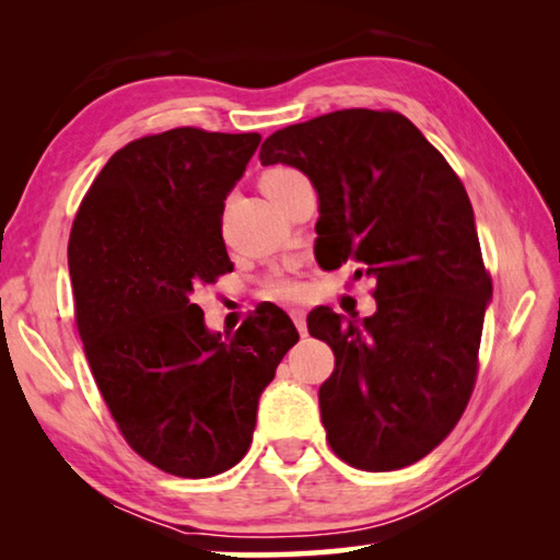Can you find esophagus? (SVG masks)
I'll return each mask as SVG.
<instances>
[{
	"instance_id": "34e87169",
	"label": "esophagus",
	"mask_w": 560,
	"mask_h": 560,
	"mask_svg": "<svg viewBox=\"0 0 560 560\" xmlns=\"http://www.w3.org/2000/svg\"><path fill=\"white\" fill-rule=\"evenodd\" d=\"M291 318H293V324H296L299 334L306 336V314H303L301 308H291Z\"/></svg>"
}]
</instances>
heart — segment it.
Segmentation results:
<instances>
[{
  "mask_svg": "<svg viewBox=\"0 0 560 560\" xmlns=\"http://www.w3.org/2000/svg\"><path fill=\"white\" fill-rule=\"evenodd\" d=\"M296 177H301V173H296V170L273 167L269 173H264L261 185L267 189L271 185L291 183V179ZM264 296L279 299V301H299L303 296V283L293 277V273H277V277H271L267 283H264Z\"/></svg>",
  "mask_w": 560,
  "mask_h": 560,
  "instance_id": "1",
  "label": "heart"
}]
</instances>
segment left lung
I'll return each instance as SVG.
<instances>
[{
	"label": "left lung",
	"mask_w": 560,
	"mask_h": 560,
	"mask_svg": "<svg viewBox=\"0 0 560 560\" xmlns=\"http://www.w3.org/2000/svg\"><path fill=\"white\" fill-rule=\"evenodd\" d=\"M259 160L314 183L326 267L353 261L355 277H375L373 316L308 314V334L336 355L318 390L330 450L365 471L410 467L454 430L477 383L491 277L467 189L395 110L346 108L281 128Z\"/></svg>",
	"instance_id": "8db88e82"
}]
</instances>
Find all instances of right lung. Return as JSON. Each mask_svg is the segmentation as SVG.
Instances as JSON below:
<instances>
[{
	"mask_svg": "<svg viewBox=\"0 0 560 560\" xmlns=\"http://www.w3.org/2000/svg\"><path fill=\"white\" fill-rule=\"evenodd\" d=\"M259 132L173 128L120 148L75 212V328L126 442L167 474L205 479L240 462L257 405L299 340L261 303L234 336L205 328L195 291L232 271L224 200Z\"/></svg>",
	"mask_w": 560,
	"mask_h": 560,
	"instance_id": "1",
	"label": "right lung"
}]
</instances>
